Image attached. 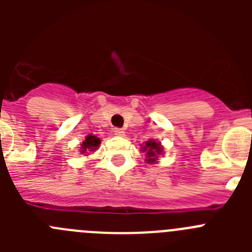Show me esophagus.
<instances>
[{
    "mask_svg": "<svg viewBox=\"0 0 252 252\" xmlns=\"http://www.w3.org/2000/svg\"><path fill=\"white\" fill-rule=\"evenodd\" d=\"M113 132H115V135H117V136H124V135H125L124 128H120V127L113 128Z\"/></svg>",
    "mask_w": 252,
    "mask_h": 252,
    "instance_id": "esophagus-1",
    "label": "esophagus"
}]
</instances>
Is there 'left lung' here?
Returning a JSON list of instances; mask_svg holds the SVG:
<instances>
[{
	"instance_id": "1",
	"label": "left lung",
	"mask_w": 252,
	"mask_h": 252,
	"mask_svg": "<svg viewBox=\"0 0 252 252\" xmlns=\"http://www.w3.org/2000/svg\"><path fill=\"white\" fill-rule=\"evenodd\" d=\"M142 151L146 153V158H148L146 161L153 164V162L157 161L158 155L162 153V148L159 142H155L154 140H149V141H146L145 146H142Z\"/></svg>"
}]
</instances>
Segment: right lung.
<instances>
[{"label": "right lung", "instance_id": "obj_1", "mask_svg": "<svg viewBox=\"0 0 252 252\" xmlns=\"http://www.w3.org/2000/svg\"><path fill=\"white\" fill-rule=\"evenodd\" d=\"M99 144H101V140L98 137L93 136V135H88L83 141V144H82V154L95 150L99 146Z\"/></svg>", "mask_w": 252, "mask_h": 252}]
</instances>
